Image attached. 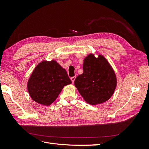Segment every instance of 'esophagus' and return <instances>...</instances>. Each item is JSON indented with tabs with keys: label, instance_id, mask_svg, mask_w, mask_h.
Listing matches in <instances>:
<instances>
[{
	"label": "esophagus",
	"instance_id": "34e87169",
	"mask_svg": "<svg viewBox=\"0 0 149 149\" xmlns=\"http://www.w3.org/2000/svg\"><path fill=\"white\" fill-rule=\"evenodd\" d=\"M75 78H76V77H75V76H74V77H72L70 78V79H71V81H72V83H74V81H75Z\"/></svg>",
	"mask_w": 149,
	"mask_h": 149
}]
</instances>
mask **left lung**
Masks as SVG:
<instances>
[{"instance_id":"1","label":"left lung","mask_w":149,"mask_h":149,"mask_svg":"<svg viewBox=\"0 0 149 149\" xmlns=\"http://www.w3.org/2000/svg\"><path fill=\"white\" fill-rule=\"evenodd\" d=\"M83 73L74 81L83 99L91 105L102 104L109 100L116 89L115 72L102 54L95 56L90 53L83 61Z\"/></svg>"}]
</instances>
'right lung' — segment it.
Wrapping results in <instances>:
<instances>
[{
    "mask_svg": "<svg viewBox=\"0 0 149 149\" xmlns=\"http://www.w3.org/2000/svg\"><path fill=\"white\" fill-rule=\"evenodd\" d=\"M71 83L66 70L56 60H44L31 73L27 87L31 99L48 106L54 102L64 86Z\"/></svg>",
    "mask_w": 149,
    "mask_h": 149,
    "instance_id": "obj_1",
    "label": "right lung"
}]
</instances>
